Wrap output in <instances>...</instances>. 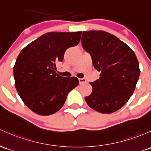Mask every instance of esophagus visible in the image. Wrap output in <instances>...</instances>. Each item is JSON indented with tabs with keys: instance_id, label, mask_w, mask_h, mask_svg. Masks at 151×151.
Instances as JSON below:
<instances>
[{
	"instance_id": "34e87169",
	"label": "esophagus",
	"mask_w": 151,
	"mask_h": 151,
	"mask_svg": "<svg viewBox=\"0 0 151 151\" xmlns=\"http://www.w3.org/2000/svg\"><path fill=\"white\" fill-rule=\"evenodd\" d=\"M87 82V80H85V79H79V82H80V84H83V83H85V82Z\"/></svg>"
}]
</instances>
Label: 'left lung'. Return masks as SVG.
Here are the masks:
<instances>
[{
	"label": "left lung",
	"instance_id": "8db88e82",
	"mask_svg": "<svg viewBox=\"0 0 151 151\" xmlns=\"http://www.w3.org/2000/svg\"><path fill=\"white\" fill-rule=\"evenodd\" d=\"M82 47L91 55L98 80L90 82L92 93L85 97L91 109L111 114L123 107L134 93L140 70L135 54L118 37L107 32H83Z\"/></svg>",
	"mask_w": 151,
	"mask_h": 151
}]
</instances>
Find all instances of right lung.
I'll return each mask as SVG.
<instances>
[{"instance_id": "right-lung-1", "label": "right lung", "mask_w": 151, "mask_h": 151, "mask_svg": "<svg viewBox=\"0 0 151 151\" xmlns=\"http://www.w3.org/2000/svg\"><path fill=\"white\" fill-rule=\"evenodd\" d=\"M82 32H50L24 47L14 66L15 87L24 104L37 114L50 115L61 109L68 93L79 85L77 77L55 72L66 49L79 44Z\"/></svg>"}]
</instances>
